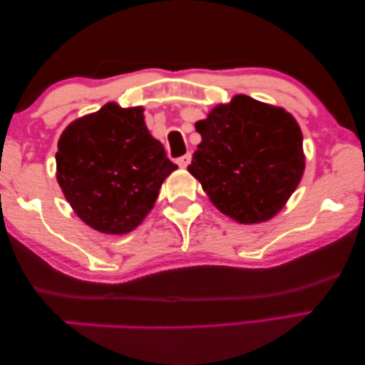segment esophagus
<instances>
[{
    "label": "esophagus",
    "mask_w": 365,
    "mask_h": 365,
    "mask_svg": "<svg viewBox=\"0 0 365 365\" xmlns=\"http://www.w3.org/2000/svg\"><path fill=\"white\" fill-rule=\"evenodd\" d=\"M190 153H186V155H182V157H179L178 158V165L181 166V168H186V166L190 163Z\"/></svg>",
    "instance_id": "1"
}]
</instances>
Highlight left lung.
Segmentation results:
<instances>
[{
  "mask_svg": "<svg viewBox=\"0 0 365 365\" xmlns=\"http://www.w3.org/2000/svg\"><path fill=\"white\" fill-rule=\"evenodd\" d=\"M202 142L189 173L212 204L237 223L273 218L301 182L302 133L291 113L236 95L195 123Z\"/></svg>",
  "mask_w": 365,
  "mask_h": 365,
  "instance_id": "obj_1",
  "label": "left lung"
}]
</instances>
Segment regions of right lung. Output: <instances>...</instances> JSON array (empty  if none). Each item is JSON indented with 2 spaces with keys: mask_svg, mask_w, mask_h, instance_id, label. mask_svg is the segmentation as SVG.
<instances>
[{
  "mask_svg": "<svg viewBox=\"0 0 365 365\" xmlns=\"http://www.w3.org/2000/svg\"><path fill=\"white\" fill-rule=\"evenodd\" d=\"M178 166L143 121V108L106 103L63 130L56 179L83 223L106 235L135 230Z\"/></svg>",
  "mask_w": 365,
  "mask_h": 365,
  "instance_id": "right-lung-1",
  "label": "right lung"
}]
</instances>
